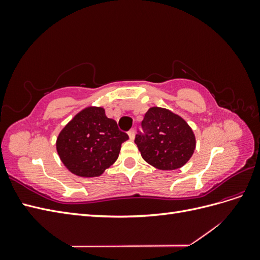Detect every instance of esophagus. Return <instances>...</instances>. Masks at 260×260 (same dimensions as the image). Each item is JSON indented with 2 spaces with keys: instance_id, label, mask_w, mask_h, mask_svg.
I'll return each instance as SVG.
<instances>
[{
  "instance_id": "1",
  "label": "esophagus",
  "mask_w": 260,
  "mask_h": 260,
  "mask_svg": "<svg viewBox=\"0 0 260 260\" xmlns=\"http://www.w3.org/2000/svg\"><path fill=\"white\" fill-rule=\"evenodd\" d=\"M128 136H129L130 140H133V139H135V130L131 129V130L128 132Z\"/></svg>"
}]
</instances>
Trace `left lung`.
Returning a JSON list of instances; mask_svg holds the SVG:
<instances>
[{
    "mask_svg": "<svg viewBox=\"0 0 260 260\" xmlns=\"http://www.w3.org/2000/svg\"><path fill=\"white\" fill-rule=\"evenodd\" d=\"M144 135L136 143L142 158L159 170H177L190 160L196 147L192 128L170 109L153 106L142 121Z\"/></svg>",
    "mask_w": 260,
    "mask_h": 260,
    "instance_id": "obj_1",
    "label": "left lung"
}]
</instances>
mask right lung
<instances>
[{"mask_svg":"<svg viewBox=\"0 0 260 260\" xmlns=\"http://www.w3.org/2000/svg\"><path fill=\"white\" fill-rule=\"evenodd\" d=\"M129 139L102 106L77 113L59 132L56 151L64 166L82 178L100 177L117 160L121 144Z\"/></svg>","mask_w":260,"mask_h":260,"instance_id":"1","label":"right lung"}]
</instances>
